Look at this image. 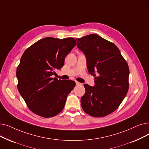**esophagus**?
Instances as JSON below:
<instances>
[{
	"mask_svg": "<svg viewBox=\"0 0 149 149\" xmlns=\"http://www.w3.org/2000/svg\"><path fill=\"white\" fill-rule=\"evenodd\" d=\"M75 84H76V85H81L80 83L77 81H75Z\"/></svg>",
	"mask_w": 149,
	"mask_h": 149,
	"instance_id": "1",
	"label": "esophagus"
}]
</instances>
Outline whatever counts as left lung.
<instances>
[{
  "label": "left lung",
  "mask_w": 149,
  "mask_h": 149,
  "mask_svg": "<svg viewBox=\"0 0 149 149\" xmlns=\"http://www.w3.org/2000/svg\"><path fill=\"white\" fill-rule=\"evenodd\" d=\"M77 46L85 54L89 73L95 77L94 86L85 84L81 98L83 111L93 117L114 111L128 89V66L116 45L98 35L76 39Z\"/></svg>",
  "instance_id": "8db88e82"
}]
</instances>
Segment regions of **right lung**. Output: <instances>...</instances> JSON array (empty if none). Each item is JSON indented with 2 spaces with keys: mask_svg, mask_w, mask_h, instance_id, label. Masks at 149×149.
<instances>
[{
  "mask_svg": "<svg viewBox=\"0 0 149 149\" xmlns=\"http://www.w3.org/2000/svg\"><path fill=\"white\" fill-rule=\"evenodd\" d=\"M76 45L75 39L47 37L25 50L16 70L19 93L29 108L44 118H51L64 108L75 83L52 78L55 70Z\"/></svg>",
  "mask_w": 149,
  "mask_h": 149,
  "instance_id": "1",
  "label": "right lung"
}]
</instances>
